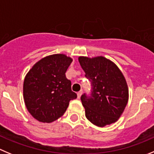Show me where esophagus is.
<instances>
[{"label":"esophagus","instance_id":"esophagus-1","mask_svg":"<svg viewBox=\"0 0 154 154\" xmlns=\"http://www.w3.org/2000/svg\"><path fill=\"white\" fill-rule=\"evenodd\" d=\"M82 94V91H79L78 93H77V97H78L79 99L80 97H81Z\"/></svg>","mask_w":154,"mask_h":154}]
</instances>
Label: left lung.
Instances as JSON below:
<instances>
[{
    "label": "left lung",
    "mask_w": 154,
    "mask_h": 154,
    "mask_svg": "<svg viewBox=\"0 0 154 154\" xmlns=\"http://www.w3.org/2000/svg\"><path fill=\"white\" fill-rule=\"evenodd\" d=\"M79 61L91 83V94L82 95L85 116L99 127L114 123L123 112L128 100V88L116 65L103 57H79Z\"/></svg>",
    "instance_id": "8db88e82"
}]
</instances>
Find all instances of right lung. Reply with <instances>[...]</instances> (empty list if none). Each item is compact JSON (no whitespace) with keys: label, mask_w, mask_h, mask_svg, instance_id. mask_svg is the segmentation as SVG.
Returning a JSON list of instances; mask_svg holds the SVG:
<instances>
[{"label":"right lung","mask_w":154,"mask_h":154,"mask_svg":"<svg viewBox=\"0 0 154 154\" xmlns=\"http://www.w3.org/2000/svg\"><path fill=\"white\" fill-rule=\"evenodd\" d=\"M72 59L63 54L47 56L26 74L23 97L29 113L42 122H52L62 116L77 94L71 89L66 72Z\"/></svg>","instance_id":"add662e5"}]
</instances>
